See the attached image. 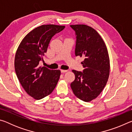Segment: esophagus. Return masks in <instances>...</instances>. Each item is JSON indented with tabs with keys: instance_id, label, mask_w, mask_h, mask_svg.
<instances>
[{
	"instance_id": "1",
	"label": "esophagus",
	"mask_w": 132,
	"mask_h": 132,
	"mask_svg": "<svg viewBox=\"0 0 132 132\" xmlns=\"http://www.w3.org/2000/svg\"><path fill=\"white\" fill-rule=\"evenodd\" d=\"M67 71H68V70H61V72H62V73H64L67 72Z\"/></svg>"
}]
</instances>
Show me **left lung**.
Here are the masks:
<instances>
[{
    "mask_svg": "<svg viewBox=\"0 0 132 132\" xmlns=\"http://www.w3.org/2000/svg\"><path fill=\"white\" fill-rule=\"evenodd\" d=\"M76 34L75 55L84 57L82 72L73 70L75 79L70 84L74 94L90 102L104 90L108 81L110 61L103 39L94 29L84 24L71 25Z\"/></svg>",
    "mask_w": 132,
    "mask_h": 132,
    "instance_id": "8db88e82",
    "label": "left lung"
}]
</instances>
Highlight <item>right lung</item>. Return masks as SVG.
<instances>
[{"instance_id": "right-lung-1", "label": "right lung", "mask_w": 132, "mask_h": 132, "mask_svg": "<svg viewBox=\"0 0 132 132\" xmlns=\"http://www.w3.org/2000/svg\"><path fill=\"white\" fill-rule=\"evenodd\" d=\"M64 26L42 25L27 34L18 47L14 68L24 90L35 100L52 93L59 81L61 70L39 66L53 35L63 30Z\"/></svg>"}]
</instances>
